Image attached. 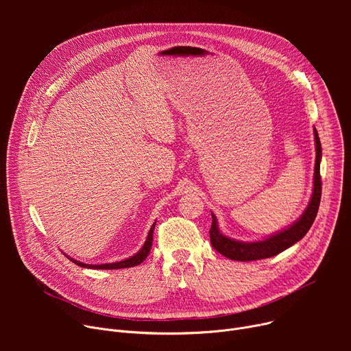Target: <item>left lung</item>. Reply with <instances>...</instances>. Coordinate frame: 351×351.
I'll list each match as a JSON object with an SVG mask.
<instances>
[{
    "label": "left lung",
    "instance_id": "left-lung-1",
    "mask_svg": "<svg viewBox=\"0 0 351 351\" xmlns=\"http://www.w3.org/2000/svg\"><path fill=\"white\" fill-rule=\"evenodd\" d=\"M314 136H315V149H317V158H315V172H314V191L311 202L295 223H293L290 228H287L283 232H279L263 241H256V243H241L232 240L226 236H223L218 230L217 225V218L213 214V225L210 229V239L213 247L217 250L218 253L222 256L234 260V261H256V260H263V258H269L274 257L279 253H282L283 250L289 248L298 240H302L307 232L310 230L311 225L315 221V217L318 214L319 203H321V193H322V180H321V173H319V162L322 157V148H321V141L317 133V129H314Z\"/></svg>",
    "mask_w": 351,
    "mask_h": 351
}]
</instances>
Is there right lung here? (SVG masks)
<instances>
[{
    "instance_id": "right-lung-1",
    "label": "right lung",
    "mask_w": 351,
    "mask_h": 351,
    "mask_svg": "<svg viewBox=\"0 0 351 351\" xmlns=\"http://www.w3.org/2000/svg\"><path fill=\"white\" fill-rule=\"evenodd\" d=\"M154 228H156V222H154V225L152 226V229H149V232H148V236H147V240H145L144 245L141 247L140 252H138L137 254H134L133 257L128 258V260H123V261H119V263H112V264L90 265V264H83V263H79V261H76V260H72V258H69V257H68V258H69L72 263H75L76 265H79V267L91 268V269H121V268H130V267H136V265L141 264V263H143V261L147 258V256H148V253H149V250H152V245H153V233H154Z\"/></svg>"
}]
</instances>
